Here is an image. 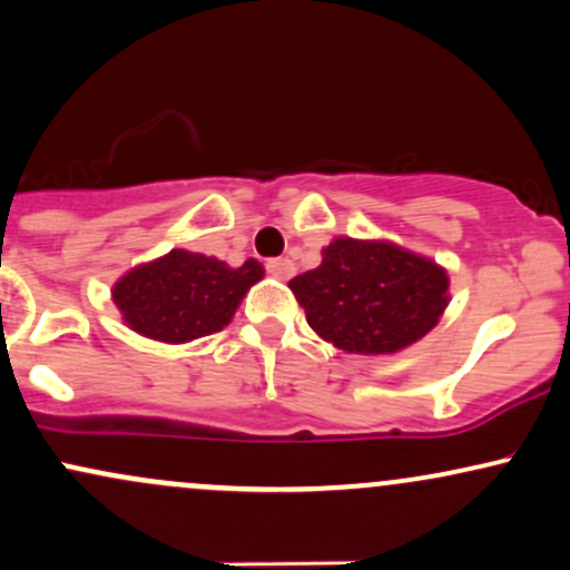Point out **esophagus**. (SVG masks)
<instances>
[{"instance_id": "obj_1", "label": "esophagus", "mask_w": 570, "mask_h": 570, "mask_svg": "<svg viewBox=\"0 0 570 570\" xmlns=\"http://www.w3.org/2000/svg\"><path fill=\"white\" fill-rule=\"evenodd\" d=\"M267 273H271L273 278H281V281H286V278H292L294 276V271H297V267H294V263L289 257H278V259H267Z\"/></svg>"}]
</instances>
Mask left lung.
<instances>
[{"mask_svg":"<svg viewBox=\"0 0 570 570\" xmlns=\"http://www.w3.org/2000/svg\"><path fill=\"white\" fill-rule=\"evenodd\" d=\"M289 289L318 337L345 353L391 356L440 324L450 303L448 271L385 238L340 235L322 265Z\"/></svg>","mask_w":570,"mask_h":570,"instance_id":"8db88e82","label":"left lung"}]
</instances>
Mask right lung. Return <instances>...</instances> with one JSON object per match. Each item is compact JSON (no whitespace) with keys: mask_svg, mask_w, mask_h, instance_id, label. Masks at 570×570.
Here are the masks:
<instances>
[{"mask_svg":"<svg viewBox=\"0 0 570 570\" xmlns=\"http://www.w3.org/2000/svg\"><path fill=\"white\" fill-rule=\"evenodd\" d=\"M263 276L265 267L257 259L230 267L217 257L171 248L117 278L112 303L136 335L179 345L225 330Z\"/></svg>","mask_w":570,"mask_h":570,"instance_id":"obj_1","label":"right lung"}]
</instances>
